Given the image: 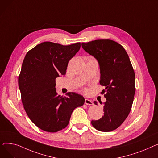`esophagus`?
I'll list each match as a JSON object with an SVG mask.
<instances>
[{"label":"esophagus","instance_id":"34e87169","mask_svg":"<svg viewBox=\"0 0 158 158\" xmlns=\"http://www.w3.org/2000/svg\"><path fill=\"white\" fill-rule=\"evenodd\" d=\"M85 103L86 104V105H93V102L89 100V99H88V98H86L85 101Z\"/></svg>","mask_w":158,"mask_h":158}]
</instances>
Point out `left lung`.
Instances as JSON below:
<instances>
[{
    "label": "left lung",
    "mask_w": 158,
    "mask_h": 158,
    "mask_svg": "<svg viewBox=\"0 0 158 158\" xmlns=\"http://www.w3.org/2000/svg\"><path fill=\"white\" fill-rule=\"evenodd\" d=\"M82 47L93 56L100 67V84L105 86L106 101L104 115L92 120L97 130L109 132L117 129L130 113L135 94V74L126 50L111 40H96L82 43ZM94 103L97 105V102Z\"/></svg>",
    "instance_id": "left-lung-1"
}]
</instances>
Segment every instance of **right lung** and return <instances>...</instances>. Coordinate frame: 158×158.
<instances>
[{
	"label": "right lung",
	"mask_w": 158,
	"mask_h": 158,
	"mask_svg": "<svg viewBox=\"0 0 158 158\" xmlns=\"http://www.w3.org/2000/svg\"><path fill=\"white\" fill-rule=\"evenodd\" d=\"M81 43L70 45L45 41L26 54L19 76L23 107L40 129L55 132L68 126L75 108L85 98L75 92L57 95L56 78L66 73L69 61L79 51Z\"/></svg>",
	"instance_id": "1"
}]
</instances>
